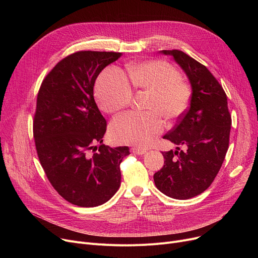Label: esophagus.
I'll list each match as a JSON object with an SVG mask.
<instances>
[{
    "instance_id": "obj_1",
    "label": "esophagus",
    "mask_w": 258,
    "mask_h": 258,
    "mask_svg": "<svg viewBox=\"0 0 258 258\" xmlns=\"http://www.w3.org/2000/svg\"><path fill=\"white\" fill-rule=\"evenodd\" d=\"M132 152H133V154H136V155H143L144 153H146V150H144V148H140V147H133Z\"/></svg>"
}]
</instances>
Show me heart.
I'll return each instance as SVG.
<instances>
[{
    "mask_svg": "<svg viewBox=\"0 0 258 258\" xmlns=\"http://www.w3.org/2000/svg\"><path fill=\"white\" fill-rule=\"evenodd\" d=\"M130 84L134 89L150 93L146 114L126 113L111 123V135L122 144L145 147L163 132L162 117L175 120L184 115L191 100L192 89L181 78L178 69L164 60H150L127 66ZM128 81L115 67L106 68L99 75L95 94L106 113H116L127 106L133 98Z\"/></svg>",
    "mask_w": 258,
    "mask_h": 258,
    "instance_id": "heart-1",
    "label": "heart"
}]
</instances>
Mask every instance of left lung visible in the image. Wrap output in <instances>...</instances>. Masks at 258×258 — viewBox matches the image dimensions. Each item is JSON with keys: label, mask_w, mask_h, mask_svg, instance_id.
I'll use <instances>...</instances> for the list:
<instances>
[{"label": "left lung", "mask_w": 258, "mask_h": 258, "mask_svg": "<svg viewBox=\"0 0 258 258\" xmlns=\"http://www.w3.org/2000/svg\"><path fill=\"white\" fill-rule=\"evenodd\" d=\"M187 74L192 87L190 106L163 137L185 151L162 153L164 166L154 174L164 195L187 200L204 192L219 173L229 147L231 115L227 95L207 68L180 50H162Z\"/></svg>", "instance_id": "left-lung-1"}]
</instances>
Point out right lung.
<instances>
[{"label":"right lung","mask_w":258,"mask_h":258,"mask_svg":"<svg viewBox=\"0 0 258 258\" xmlns=\"http://www.w3.org/2000/svg\"><path fill=\"white\" fill-rule=\"evenodd\" d=\"M120 56L72 53L47 74L37 93L33 137L40 165L58 195L76 206L110 200L120 187V163L130 155L127 146L101 144L106 121L94 100L95 80Z\"/></svg>","instance_id":"right-lung-1"}]
</instances>
